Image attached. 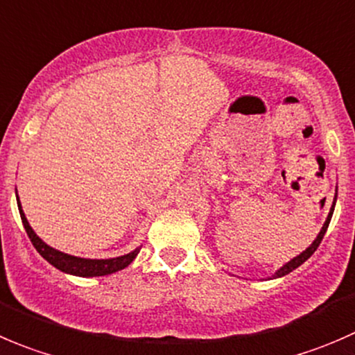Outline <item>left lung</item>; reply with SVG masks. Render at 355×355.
<instances>
[{
    "label": "left lung",
    "instance_id": "obj_1",
    "mask_svg": "<svg viewBox=\"0 0 355 355\" xmlns=\"http://www.w3.org/2000/svg\"><path fill=\"white\" fill-rule=\"evenodd\" d=\"M336 194H338V187H336V191H335V199H333V205H331V208H329L328 218H326V222L322 223V227H321V230H319L318 237H315V239L312 241L311 246H309L305 251H302L300 254H297V257H295V258H291V260L288 261V263H284L283 267H281V269H277L276 272H274L270 277H267V279H276V277H283V276H286V274L293 272L295 269H298V267H300V265L304 263V261H307L309 258H311L312 254H314V251L318 250V246H319V244H321L322 237H324L326 230H328L329 222H331V216H333V211H335V205H336Z\"/></svg>",
    "mask_w": 355,
    "mask_h": 355
}]
</instances>
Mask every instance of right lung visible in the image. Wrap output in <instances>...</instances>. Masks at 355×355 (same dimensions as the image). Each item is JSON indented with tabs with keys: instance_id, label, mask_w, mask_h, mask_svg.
Here are the masks:
<instances>
[{
	"instance_id": "1",
	"label": "right lung",
	"mask_w": 355,
	"mask_h": 355,
	"mask_svg": "<svg viewBox=\"0 0 355 355\" xmlns=\"http://www.w3.org/2000/svg\"><path fill=\"white\" fill-rule=\"evenodd\" d=\"M17 206H19V213L20 218H22L24 229H26L27 236H29L31 243L34 244L37 253L55 267V269L62 270L65 274H71V276H78V277H98V276H109V274H114L118 270L125 269L135 260V257L139 254L140 246L135 248L130 253L121 254V257H114V258H81V257H74V254L64 253V251H58L55 248L48 246L36 232H34L33 227L29 225L26 218V213H24L22 205H20L19 194H17Z\"/></svg>"
}]
</instances>
